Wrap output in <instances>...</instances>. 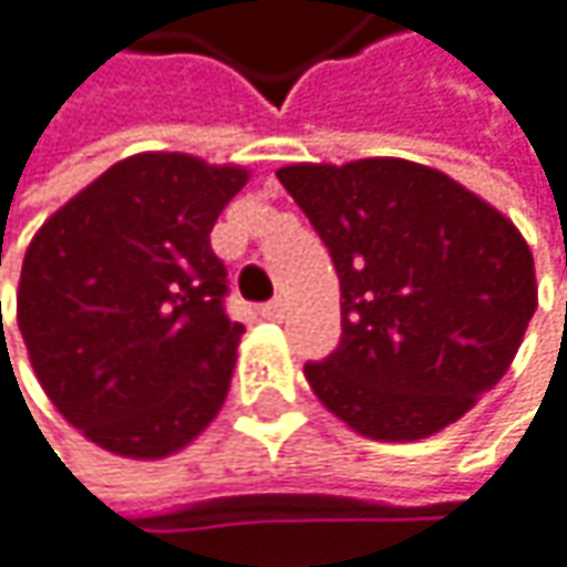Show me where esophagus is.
Masks as SVG:
<instances>
[{"instance_id":"obj_1","label":"esophagus","mask_w":567,"mask_h":567,"mask_svg":"<svg viewBox=\"0 0 567 567\" xmlns=\"http://www.w3.org/2000/svg\"><path fill=\"white\" fill-rule=\"evenodd\" d=\"M261 316H265L268 322H281V319L289 316V302H286V299H275V302L261 306Z\"/></svg>"}]
</instances>
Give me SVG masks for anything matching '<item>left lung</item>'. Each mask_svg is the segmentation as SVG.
I'll return each instance as SVG.
<instances>
[{"label":"left lung","instance_id":"obj_1","mask_svg":"<svg viewBox=\"0 0 567 567\" xmlns=\"http://www.w3.org/2000/svg\"><path fill=\"white\" fill-rule=\"evenodd\" d=\"M278 182L332 251L342 342L309 362L316 399L375 442L455 425L518 355L535 258L508 215L409 158L281 165Z\"/></svg>","mask_w":567,"mask_h":567}]
</instances>
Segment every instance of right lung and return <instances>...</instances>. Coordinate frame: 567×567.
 <instances>
[{
  "instance_id": "obj_1",
  "label": "right lung",
  "mask_w": 567,
  "mask_h": 567,
  "mask_svg": "<svg viewBox=\"0 0 567 567\" xmlns=\"http://www.w3.org/2000/svg\"><path fill=\"white\" fill-rule=\"evenodd\" d=\"M245 182L241 165L138 152L32 235L19 332L49 402L99 449L168 458L218 415L245 329L221 309L208 231Z\"/></svg>"
}]
</instances>
